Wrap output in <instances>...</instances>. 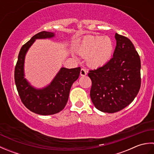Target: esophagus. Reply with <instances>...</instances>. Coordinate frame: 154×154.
<instances>
[{"label":"esophagus","mask_w":154,"mask_h":154,"mask_svg":"<svg viewBox=\"0 0 154 154\" xmlns=\"http://www.w3.org/2000/svg\"><path fill=\"white\" fill-rule=\"evenodd\" d=\"M80 75H81V76H85V75H87V71L85 69H83V68L81 69V71H80Z\"/></svg>","instance_id":"34e87169"}]
</instances>
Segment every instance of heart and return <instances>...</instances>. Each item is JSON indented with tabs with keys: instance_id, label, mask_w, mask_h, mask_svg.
Returning <instances> with one entry per match:
<instances>
[{
	"instance_id": "heart-1",
	"label": "heart",
	"mask_w": 154,
	"mask_h": 154,
	"mask_svg": "<svg viewBox=\"0 0 154 154\" xmlns=\"http://www.w3.org/2000/svg\"><path fill=\"white\" fill-rule=\"evenodd\" d=\"M114 50V42L110 37L87 35L77 48V53L81 57H86L89 67L99 68L109 63Z\"/></svg>"
}]
</instances>
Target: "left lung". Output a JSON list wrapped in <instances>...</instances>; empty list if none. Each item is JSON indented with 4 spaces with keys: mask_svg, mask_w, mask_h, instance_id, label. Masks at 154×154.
Listing matches in <instances>:
<instances>
[{
    "mask_svg": "<svg viewBox=\"0 0 154 154\" xmlns=\"http://www.w3.org/2000/svg\"><path fill=\"white\" fill-rule=\"evenodd\" d=\"M113 57L104 66L90 70L92 81L91 99L101 112L114 113L124 109L138 94L140 85L141 62L128 38L116 33Z\"/></svg>",
    "mask_w": 154,
    "mask_h": 154,
    "instance_id": "1",
    "label": "left lung"
}]
</instances>
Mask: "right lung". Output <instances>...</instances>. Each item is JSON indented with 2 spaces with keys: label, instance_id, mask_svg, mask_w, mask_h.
I'll list each match as a JSON object with an SVG mask.
<instances>
[{
  "label": "right lung",
  "instance_id": "right-lung-1",
  "mask_svg": "<svg viewBox=\"0 0 154 154\" xmlns=\"http://www.w3.org/2000/svg\"><path fill=\"white\" fill-rule=\"evenodd\" d=\"M54 32L43 31L34 35L22 45L14 71V80L20 98L32 112L51 115L60 112L66 105L72 85L79 78L81 68L61 67L51 82L42 89L34 87L24 78V60L29 48L37 39L52 38Z\"/></svg>",
  "mask_w": 154,
  "mask_h": 154
}]
</instances>
